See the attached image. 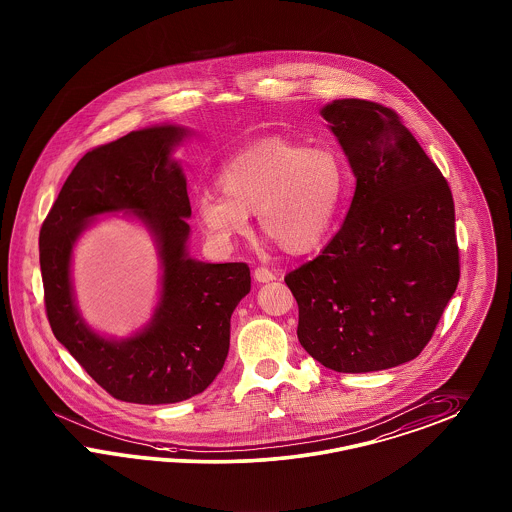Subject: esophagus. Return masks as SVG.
Listing matches in <instances>:
<instances>
[{
  "label": "esophagus",
  "instance_id": "34e87169",
  "mask_svg": "<svg viewBox=\"0 0 512 512\" xmlns=\"http://www.w3.org/2000/svg\"><path fill=\"white\" fill-rule=\"evenodd\" d=\"M253 278L261 283L272 282V280H276V274L272 270H268L266 266H257L253 272Z\"/></svg>",
  "mask_w": 512,
  "mask_h": 512
}]
</instances>
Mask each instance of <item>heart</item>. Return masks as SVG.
Wrapping results in <instances>:
<instances>
[{"label":"heart","instance_id":"1","mask_svg":"<svg viewBox=\"0 0 512 512\" xmlns=\"http://www.w3.org/2000/svg\"><path fill=\"white\" fill-rule=\"evenodd\" d=\"M346 164L331 147H306L285 138L253 141L217 174L223 193L202 191L194 208L208 240L230 251L249 232V213L289 253L319 246L346 194Z\"/></svg>","mask_w":512,"mask_h":512}]
</instances>
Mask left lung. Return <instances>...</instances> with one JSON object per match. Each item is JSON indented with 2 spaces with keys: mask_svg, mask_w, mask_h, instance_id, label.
Instances as JSON below:
<instances>
[{
  "mask_svg": "<svg viewBox=\"0 0 512 512\" xmlns=\"http://www.w3.org/2000/svg\"><path fill=\"white\" fill-rule=\"evenodd\" d=\"M321 115L357 187L335 238L285 276L297 335L331 371H384L422 353L458 287L454 198L393 109L344 98Z\"/></svg>",
  "mask_w": 512,
  "mask_h": 512,
  "instance_id": "8db88e82",
  "label": "left lung"
}]
</instances>
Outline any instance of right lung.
Returning <instances> with one entry per match:
<instances>
[{"label": "right lung", "mask_w": 512, "mask_h": 512, "mask_svg": "<svg viewBox=\"0 0 512 512\" xmlns=\"http://www.w3.org/2000/svg\"><path fill=\"white\" fill-rule=\"evenodd\" d=\"M179 126H155L98 145L75 164L39 230L45 312L54 336L90 378L119 401L168 405L191 399L225 365L230 316L251 289L246 263L189 259L191 202L170 149ZM132 209L156 232L165 268L163 299L140 336L111 343L94 336L70 297V247L90 216Z\"/></svg>", "instance_id": "add662e5"}]
</instances>
